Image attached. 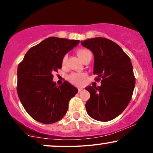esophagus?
Segmentation results:
<instances>
[{"label":"esophagus","mask_w":153,"mask_h":153,"mask_svg":"<svg viewBox=\"0 0 153 153\" xmlns=\"http://www.w3.org/2000/svg\"><path fill=\"white\" fill-rule=\"evenodd\" d=\"M82 91V88L79 87V88H78V92H81Z\"/></svg>","instance_id":"34e87169"}]
</instances>
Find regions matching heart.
Here are the masks:
<instances>
[{"label":"heart","mask_w":153,"mask_h":153,"mask_svg":"<svg viewBox=\"0 0 153 153\" xmlns=\"http://www.w3.org/2000/svg\"><path fill=\"white\" fill-rule=\"evenodd\" d=\"M89 53H91L90 51L85 50V49H80V50H78V52H77L78 56L80 59H82L85 55H86V54ZM66 60H67V56H65L62 59L63 65L66 62ZM85 75L84 74V73H73V74L70 75L69 80L72 83L75 84V85H82V84L83 83V80L85 79Z\"/></svg>","instance_id":"obj_1"}]
</instances>
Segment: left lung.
I'll return each instance as SVG.
<instances>
[{
    "label": "left lung",
    "instance_id": "8db88e82",
    "mask_svg": "<svg viewBox=\"0 0 153 153\" xmlns=\"http://www.w3.org/2000/svg\"><path fill=\"white\" fill-rule=\"evenodd\" d=\"M94 56V74L101 80V86H87L91 97L85 103L87 113L100 122L118 117L130 102L135 78L130 58L117 44L106 38L81 41Z\"/></svg>",
    "mask_w": 153,
    "mask_h": 153
}]
</instances>
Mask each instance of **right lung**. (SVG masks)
<instances>
[{
	"mask_svg": "<svg viewBox=\"0 0 153 153\" xmlns=\"http://www.w3.org/2000/svg\"><path fill=\"white\" fill-rule=\"evenodd\" d=\"M79 40L51 36L31 47L17 71V93L23 106L42 124L58 122L66 114L70 100L78 90L69 82L57 86L52 73L62 68L65 55Z\"/></svg>",
	"mask_w": 153,
	"mask_h": 153,
	"instance_id": "right-lung-1",
	"label": "right lung"
}]
</instances>
